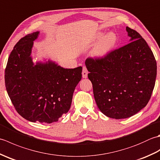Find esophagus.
<instances>
[{"label": "esophagus", "instance_id": "34e87169", "mask_svg": "<svg viewBox=\"0 0 160 160\" xmlns=\"http://www.w3.org/2000/svg\"><path fill=\"white\" fill-rule=\"evenodd\" d=\"M88 71H87V69L86 67H82V78H87V76H88Z\"/></svg>", "mask_w": 160, "mask_h": 160}]
</instances>
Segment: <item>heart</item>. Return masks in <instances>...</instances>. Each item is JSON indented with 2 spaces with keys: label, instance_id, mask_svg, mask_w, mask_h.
Listing matches in <instances>:
<instances>
[{
  "label": "heart",
  "instance_id": "obj_1",
  "mask_svg": "<svg viewBox=\"0 0 160 160\" xmlns=\"http://www.w3.org/2000/svg\"><path fill=\"white\" fill-rule=\"evenodd\" d=\"M103 33H100L98 35V39L102 38ZM118 42L117 36L113 32H110L104 36L98 45L94 49L93 54L95 56L102 57L107 55L113 49Z\"/></svg>",
  "mask_w": 160,
  "mask_h": 160
}]
</instances>
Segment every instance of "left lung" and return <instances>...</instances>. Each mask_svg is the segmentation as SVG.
<instances>
[{"label":"left lung","mask_w":160,"mask_h":160,"mask_svg":"<svg viewBox=\"0 0 160 160\" xmlns=\"http://www.w3.org/2000/svg\"><path fill=\"white\" fill-rule=\"evenodd\" d=\"M127 31L131 42L85 61L97 106L114 119L131 117L147 106L157 76V62L146 40L128 27Z\"/></svg>","instance_id":"8db88e82"}]
</instances>
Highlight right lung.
I'll return each mask as SVG.
<instances>
[{
  "instance_id": "add662e5",
  "label": "right lung",
  "mask_w": 160,
  "mask_h": 160,
  "mask_svg": "<svg viewBox=\"0 0 160 160\" xmlns=\"http://www.w3.org/2000/svg\"><path fill=\"white\" fill-rule=\"evenodd\" d=\"M38 33H29L16 44L5 70V82L19 115L30 122L49 124L69 111L82 68L64 69L50 61L34 65L30 55Z\"/></svg>"
}]
</instances>
